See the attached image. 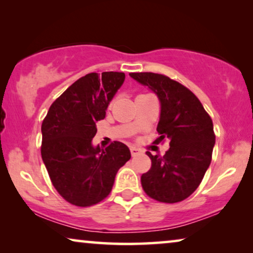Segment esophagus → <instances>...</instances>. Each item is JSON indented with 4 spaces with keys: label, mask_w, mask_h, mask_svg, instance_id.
<instances>
[{
    "label": "esophagus",
    "mask_w": 253,
    "mask_h": 253,
    "mask_svg": "<svg viewBox=\"0 0 253 253\" xmlns=\"http://www.w3.org/2000/svg\"><path fill=\"white\" fill-rule=\"evenodd\" d=\"M142 152V150L141 149H138L137 147H130V154H131V156H133V157H135V156H137V155H140Z\"/></svg>",
    "instance_id": "1"
}]
</instances>
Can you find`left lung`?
Segmentation results:
<instances>
[{"label": "left lung", "mask_w": 253, "mask_h": 253, "mask_svg": "<svg viewBox=\"0 0 253 253\" xmlns=\"http://www.w3.org/2000/svg\"><path fill=\"white\" fill-rule=\"evenodd\" d=\"M129 76L158 97L157 131L161 140H169L164 157L147 152L152 164L141 176L143 190L158 202L183 201L197 189L211 164L215 143L211 117L193 92L169 77L151 72Z\"/></svg>", "instance_id": "1"}]
</instances>
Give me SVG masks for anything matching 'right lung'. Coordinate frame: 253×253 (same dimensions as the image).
Returning <instances> with one entry per match:
<instances>
[{"mask_svg":"<svg viewBox=\"0 0 253 253\" xmlns=\"http://www.w3.org/2000/svg\"><path fill=\"white\" fill-rule=\"evenodd\" d=\"M125 81L123 72L89 73L52 103L42 123L41 156L56 190L71 204L90 206L103 201L119 169L130 159L122 142L108 148L92 144L96 124Z\"/></svg>","mask_w":253,"mask_h":253,"instance_id":"add662e5","label":"right lung"}]
</instances>
